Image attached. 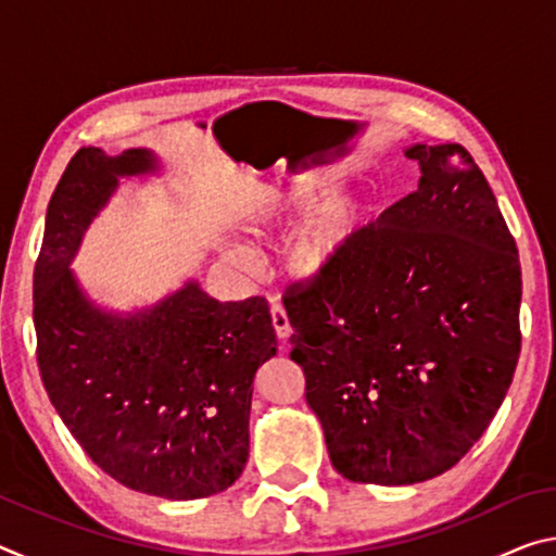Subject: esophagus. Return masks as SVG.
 <instances>
[{
	"mask_svg": "<svg viewBox=\"0 0 556 556\" xmlns=\"http://www.w3.org/2000/svg\"><path fill=\"white\" fill-rule=\"evenodd\" d=\"M269 314H271V326H275V331L279 338H287L291 333V326H289V316H287V308L275 301V304L269 306Z\"/></svg>",
	"mask_w": 556,
	"mask_h": 556,
	"instance_id": "obj_1",
	"label": "esophagus"
}]
</instances>
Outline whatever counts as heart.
Segmentation results:
<instances>
[{
	"instance_id": "obj_1",
	"label": "heart",
	"mask_w": 556,
	"mask_h": 556,
	"mask_svg": "<svg viewBox=\"0 0 556 556\" xmlns=\"http://www.w3.org/2000/svg\"><path fill=\"white\" fill-rule=\"evenodd\" d=\"M338 181H341L338 174L316 172L294 178L287 188H271L265 203L252 211L244 223V228L252 235L269 238L271 232L285 230L287 225L294 223L301 213L314 208L301 220L287 244V267L299 279L321 277L324 271L331 269L363 228L365 208L353 195H331L324 202L320 200L328 191H333ZM232 260L244 262L248 257L235 250Z\"/></svg>"
}]
</instances>
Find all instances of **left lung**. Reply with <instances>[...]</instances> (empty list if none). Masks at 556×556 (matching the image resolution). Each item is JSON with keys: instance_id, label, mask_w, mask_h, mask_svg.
Here are the masks:
<instances>
[{"instance_id": "8db88e82", "label": "left lung", "mask_w": 556, "mask_h": 556, "mask_svg": "<svg viewBox=\"0 0 556 556\" xmlns=\"http://www.w3.org/2000/svg\"><path fill=\"white\" fill-rule=\"evenodd\" d=\"M419 184L294 281L291 361L348 481L412 485L483 437L520 357L522 277L485 176L460 144H414Z\"/></svg>"}]
</instances>
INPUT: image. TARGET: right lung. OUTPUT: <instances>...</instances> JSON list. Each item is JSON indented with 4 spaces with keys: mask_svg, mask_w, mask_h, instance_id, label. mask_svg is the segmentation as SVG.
I'll return each instance as SVG.
<instances>
[{
    "mask_svg": "<svg viewBox=\"0 0 556 556\" xmlns=\"http://www.w3.org/2000/svg\"><path fill=\"white\" fill-rule=\"evenodd\" d=\"M147 149L83 147L46 213L34 267L36 361L83 451L131 491L193 501L238 481L250 456L257 368L277 353L267 299L215 301L195 285L147 312L108 314L68 269L119 176L147 174Z\"/></svg>",
    "mask_w": 556,
    "mask_h": 556,
    "instance_id": "obj_1",
    "label": "right lung"
}]
</instances>
